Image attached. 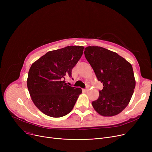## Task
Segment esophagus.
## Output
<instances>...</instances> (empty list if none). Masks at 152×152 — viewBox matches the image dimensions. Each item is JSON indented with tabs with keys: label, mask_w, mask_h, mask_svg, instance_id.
<instances>
[{
	"label": "esophagus",
	"mask_w": 152,
	"mask_h": 152,
	"mask_svg": "<svg viewBox=\"0 0 152 152\" xmlns=\"http://www.w3.org/2000/svg\"><path fill=\"white\" fill-rule=\"evenodd\" d=\"M83 91H84V92H86L87 91V89L86 88V89H83Z\"/></svg>",
	"instance_id": "esophagus-1"
}]
</instances>
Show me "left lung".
I'll return each instance as SVG.
<instances>
[{"label":"left lung","instance_id":"obj_1","mask_svg":"<svg viewBox=\"0 0 152 152\" xmlns=\"http://www.w3.org/2000/svg\"><path fill=\"white\" fill-rule=\"evenodd\" d=\"M84 53L103 86L98 99L92 102L94 108L103 116L121 113L129 103L135 87L131 64L101 47H86Z\"/></svg>","mask_w":152,"mask_h":152}]
</instances>
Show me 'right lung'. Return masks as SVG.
Here are the masks:
<instances>
[{
    "label": "right lung",
    "instance_id": "add662e5",
    "mask_svg": "<svg viewBox=\"0 0 152 152\" xmlns=\"http://www.w3.org/2000/svg\"><path fill=\"white\" fill-rule=\"evenodd\" d=\"M83 46H67L48 52L31 65L27 86L31 99L37 108L53 118L66 115L73 110L79 87L66 85L71 71L83 53Z\"/></svg>",
    "mask_w": 152,
    "mask_h": 152
}]
</instances>
